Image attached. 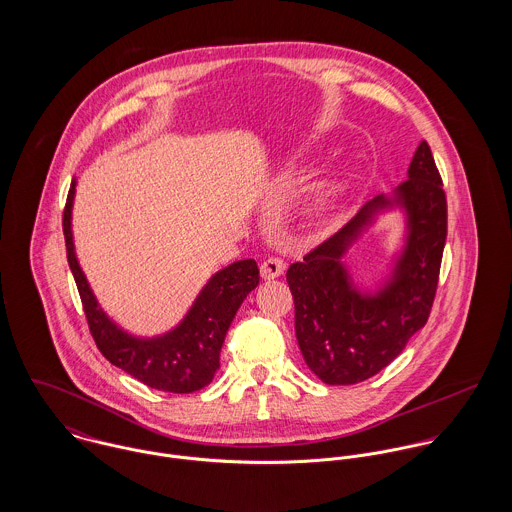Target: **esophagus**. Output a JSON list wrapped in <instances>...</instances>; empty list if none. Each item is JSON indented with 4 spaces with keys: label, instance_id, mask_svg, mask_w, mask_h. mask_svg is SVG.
<instances>
[{
    "label": "esophagus",
    "instance_id": "esophagus-1",
    "mask_svg": "<svg viewBox=\"0 0 512 512\" xmlns=\"http://www.w3.org/2000/svg\"><path fill=\"white\" fill-rule=\"evenodd\" d=\"M284 270H286V264L280 258H268L260 266V276L262 280H274V278H280Z\"/></svg>",
    "mask_w": 512,
    "mask_h": 512
}]
</instances>
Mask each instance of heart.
<instances>
[{
    "label": "heart",
    "mask_w": 512,
    "mask_h": 512,
    "mask_svg": "<svg viewBox=\"0 0 512 512\" xmlns=\"http://www.w3.org/2000/svg\"><path fill=\"white\" fill-rule=\"evenodd\" d=\"M327 189H331V187H327ZM329 195H331V191H325V195H321V197H323L321 201H327V197H329Z\"/></svg>",
    "instance_id": "obj_1"
}]
</instances>
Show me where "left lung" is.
I'll use <instances>...</instances> for the list:
<instances>
[{"label":"left lung","mask_w":512,"mask_h":512,"mask_svg":"<svg viewBox=\"0 0 512 512\" xmlns=\"http://www.w3.org/2000/svg\"><path fill=\"white\" fill-rule=\"evenodd\" d=\"M398 208L405 236L389 274L363 289L344 264L346 252L380 214ZM447 236V203L426 142L408 179L368 201L355 219L290 266L295 337L303 361L325 384H357L390 365L426 325L438 288Z\"/></svg>","instance_id":"left-lung-1"}]
</instances>
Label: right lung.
Here are the masks:
<instances>
[{"label": "right lung", "mask_w": 512, "mask_h": 512, "mask_svg": "<svg viewBox=\"0 0 512 512\" xmlns=\"http://www.w3.org/2000/svg\"><path fill=\"white\" fill-rule=\"evenodd\" d=\"M76 179L71 183L63 232L67 258L90 333L100 353L149 388L189 394L207 386L220 366V349L226 331L258 282V266L252 258L238 260L209 278L185 317L169 331L140 337L122 329L98 303L74 252L73 205Z\"/></svg>", "instance_id": "1"}]
</instances>
